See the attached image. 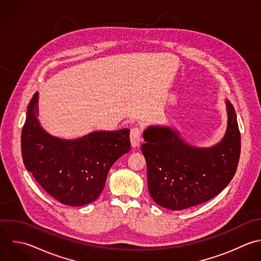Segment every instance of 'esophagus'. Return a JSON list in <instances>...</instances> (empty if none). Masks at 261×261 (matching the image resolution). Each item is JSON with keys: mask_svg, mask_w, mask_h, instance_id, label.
Instances as JSON below:
<instances>
[{"mask_svg": "<svg viewBox=\"0 0 261 261\" xmlns=\"http://www.w3.org/2000/svg\"><path fill=\"white\" fill-rule=\"evenodd\" d=\"M141 134H142V130L139 127H133L130 131V140H131V144L133 147H137L142 138H141Z\"/></svg>", "mask_w": 261, "mask_h": 261, "instance_id": "1", "label": "esophagus"}]
</instances>
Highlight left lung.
<instances>
[{
	"label": "left lung",
	"mask_w": 261,
	"mask_h": 261,
	"mask_svg": "<svg viewBox=\"0 0 261 261\" xmlns=\"http://www.w3.org/2000/svg\"><path fill=\"white\" fill-rule=\"evenodd\" d=\"M226 102L225 137L210 148L189 145L169 127L145 129L141 151L147 165L149 194L155 203L182 211L208 201L231 182L240 159L241 135L234 107Z\"/></svg>",
	"instance_id": "8db88e82"
}]
</instances>
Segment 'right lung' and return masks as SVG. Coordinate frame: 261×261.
<instances>
[{
    "mask_svg": "<svg viewBox=\"0 0 261 261\" xmlns=\"http://www.w3.org/2000/svg\"><path fill=\"white\" fill-rule=\"evenodd\" d=\"M38 92L27 107L21 134L24 166L36 182L66 205L81 206L101 193L114 163L130 150L129 129L95 131L66 140L46 133L38 123Z\"/></svg>",
    "mask_w": 261,
    "mask_h": 261,
    "instance_id": "add662e5",
    "label": "right lung"
}]
</instances>
